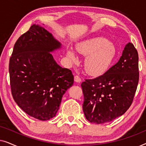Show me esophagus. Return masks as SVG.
I'll return each mask as SVG.
<instances>
[{
	"label": "esophagus",
	"instance_id": "esophagus-1",
	"mask_svg": "<svg viewBox=\"0 0 146 146\" xmlns=\"http://www.w3.org/2000/svg\"><path fill=\"white\" fill-rule=\"evenodd\" d=\"M74 81L76 82H81V78L78 75H76L74 76Z\"/></svg>",
	"mask_w": 146,
	"mask_h": 146
}]
</instances>
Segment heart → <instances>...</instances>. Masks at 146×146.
<instances>
[{
  "mask_svg": "<svg viewBox=\"0 0 146 146\" xmlns=\"http://www.w3.org/2000/svg\"><path fill=\"white\" fill-rule=\"evenodd\" d=\"M77 51L86 56L84 66L89 74L98 76L108 70L116 54V49L110 41L102 37L86 39L78 43L76 46ZM68 57L76 62L78 58L75 51L68 48L66 52Z\"/></svg>",
  "mask_w": 146,
  "mask_h": 146,
  "instance_id": "1",
  "label": "heart"
}]
</instances>
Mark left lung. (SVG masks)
Wrapping results in <instances>:
<instances>
[{
  "instance_id": "left-lung-1",
  "label": "left lung",
  "mask_w": 146,
  "mask_h": 146,
  "mask_svg": "<svg viewBox=\"0 0 146 146\" xmlns=\"http://www.w3.org/2000/svg\"><path fill=\"white\" fill-rule=\"evenodd\" d=\"M138 82V54L129 42L115 65L103 75L82 83L87 120L100 124L123 115L131 105Z\"/></svg>"
}]
</instances>
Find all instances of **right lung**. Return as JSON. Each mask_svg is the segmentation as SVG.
Masks as SVG:
<instances>
[{
	"label": "right lung",
	"mask_w": 146,
	"mask_h": 146,
	"mask_svg": "<svg viewBox=\"0 0 146 146\" xmlns=\"http://www.w3.org/2000/svg\"><path fill=\"white\" fill-rule=\"evenodd\" d=\"M61 44L33 25L16 42L9 61L12 95L28 115L48 120L56 114L64 94L73 85L70 70L58 64L51 52Z\"/></svg>",
	"instance_id": "obj_1"
}]
</instances>
